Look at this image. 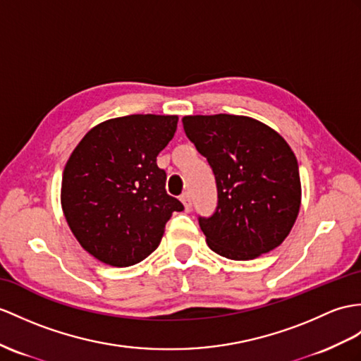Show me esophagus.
Wrapping results in <instances>:
<instances>
[{
    "label": "esophagus",
    "mask_w": 361,
    "mask_h": 361,
    "mask_svg": "<svg viewBox=\"0 0 361 361\" xmlns=\"http://www.w3.org/2000/svg\"><path fill=\"white\" fill-rule=\"evenodd\" d=\"M180 202L183 204V208H185V211L191 209V197H190L188 192H183V195L180 196Z\"/></svg>",
    "instance_id": "obj_1"
}]
</instances>
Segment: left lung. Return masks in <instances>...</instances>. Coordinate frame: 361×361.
<instances>
[{
	"label": "left lung",
	"instance_id": "8db88e82",
	"mask_svg": "<svg viewBox=\"0 0 361 361\" xmlns=\"http://www.w3.org/2000/svg\"><path fill=\"white\" fill-rule=\"evenodd\" d=\"M183 130L207 157L217 185L214 214L199 217L208 247L251 260L282 243L302 202L295 154L276 130L235 114L183 116Z\"/></svg>",
	"mask_w": 361,
	"mask_h": 361
}]
</instances>
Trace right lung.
I'll use <instances>...</instances> for the list:
<instances>
[{"mask_svg": "<svg viewBox=\"0 0 361 361\" xmlns=\"http://www.w3.org/2000/svg\"><path fill=\"white\" fill-rule=\"evenodd\" d=\"M176 114H130L94 126L70 154L61 207L79 245L110 267H130L159 247L180 202L166 195L156 157L178 127Z\"/></svg>", "mask_w": 361, "mask_h": 361, "instance_id": "1", "label": "right lung"}]
</instances>
